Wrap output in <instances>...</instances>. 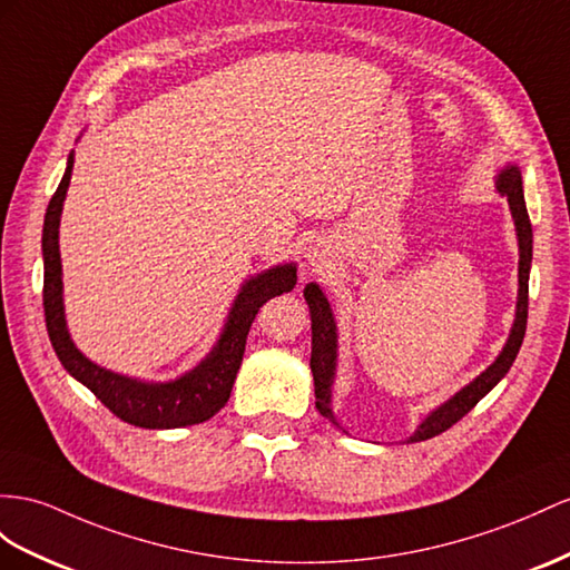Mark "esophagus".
<instances>
[{"instance_id": "obj_1", "label": "esophagus", "mask_w": 570, "mask_h": 570, "mask_svg": "<svg viewBox=\"0 0 570 570\" xmlns=\"http://www.w3.org/2000/svg\"><path fill=\"white\" fill-rule=\"evenodd\" d=\"M305 262H308L311 269H323L327 265V253L323 250V247H311L308 253H305Z\"/></svg>"}]
</instances>
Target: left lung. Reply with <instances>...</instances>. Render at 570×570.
<instances>
[{
    "label": "left lung",
    "instance_id": "8db88e82",
    "mask_svg": "<svg viewBox=\"0 0 570 570\" xmlns=\"http://www.w3.org/2000/svg\"><path fill=\"white\" fill-rule=\"evenodd\" d=\"M495 189L499 195L508 199L510 216L515 224L518 236V303H515V320L510 327L508 340L501 348V354L487 371H481L472 383H466L455 395L438 404L433 412H429L416 431L410 435V443L429 441V438L448 431L452 424L472 410V406L487 397L489 392L499 385L505 373L513 366V361L520 352V344L524 340V327H528V288H530V267H532V224L528 216V207H524L522 195V175L515 164H508L503 170L495 175ZM305 303L311 308V330H313V352H311V371L315 381V406L325 419H330L334 426H340V421L334 419L332 412V385L337 377V356H340V334H337V320H334L332 305L327 296L323 294L315 282L303 288ZM342 429V426H340Z\"/></svg>",
    "mask_w": 570,
    "mask_h": 570
}]
</instances>
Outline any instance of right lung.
<instances>
[{
  "mask_svg": "<svg viewBox=\"0 0 570 570\" xmlns=\"http://www.w3.org/2000/svg\"><path fill=\"white\" fill-rule=\"evenodd\" d=\"M71 168H75V151L67 158L62 183L48 204L46 224H42V267H46L42 308H46V325L57 358L75 381L89 387L115 416L127 424L139 429H183L202 424L222 410L230 397L245 354L247 332H250L257 311L269 298L282 296L296 286V262L274 265L243 282L238 296L230 303L222 334L212 352L195 368L173 377V381L158 383L108 371L79 352L65 317L60 218Z\"/></svg>",
  "mask_w": 570,
  "mask_h": 570,
  "instance_id": "right-lung-1",
  "label": "right lung"
}]
</instances>
